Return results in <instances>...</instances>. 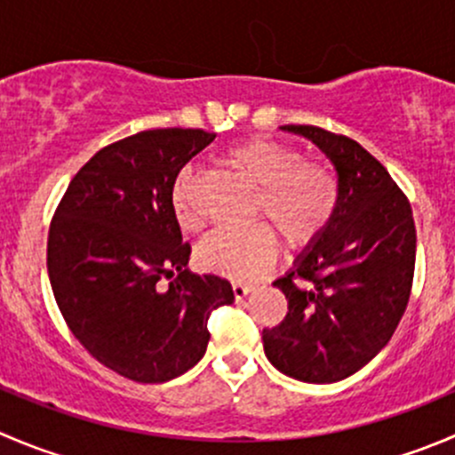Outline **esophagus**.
Listing matches in <instances>:
<instances>
[{
	"mask_svg": "<svg viewBox=\"0 0 455 455\" xmlns=\"http://www.w3.org/2000/svg\"><path fill=\"white\" fill-rule=\"evenodd\" d=\"M231 289H233V298H235V299L246 298V295L251 293V286L244 284V282H233Z\"/></svg>",
	"mask_w": 455,
	"mask_h": 455,
	"instance_id": "1",
	"label": "esophagus"
}]
</instances>
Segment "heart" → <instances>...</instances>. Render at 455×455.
I'll return each instance as SVG.
<instances>
[{"label": "heart", "instance_id": "heart-1", "mask_svg": "<svg viewBox=\"0 0 455 455\" xmlns=\"http://www.w3.org/2000/svg\"><path fill=\"white\" fill-rule=\"evenodd\" d=\"M224 160L258 187L253 215L267 218L289 249L315 242L338 211L339 188L333 171L320 162L304 160L291 144L258 135L228 147ZM193 191L196 171L184 169L173 184L171 204L178 222L188 231L200 227ZM273 228L264 222L218 228L197 246V264L237 282L255 280L277 255Z\"/></svg>", "mask_w": 455, "mask_h": 455}]
</instances>
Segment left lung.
Wrapping results in <instances>:
<instances>
[{
  "instance_id": "left-lung-1",
  "label": "left lung",
  "mask_w": 455,
  "mask_h": 455,
  "mask_svg": "<svg viewBox=\"0 0 455 455\" xmlns=\"http://www.w3.org/2000/svg\"><path fill=\"white\" fill-rule=\"evenodd\" d=\"M311 140L333 164V220L273 286L289 313L262 331L264 354L284 376L313 385L345 380L371 363L407 308L416 224L389 171L355 140L317 126H280Z\"/></svg>"
}]
</instances>
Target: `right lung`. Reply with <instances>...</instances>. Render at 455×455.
<instances>
[{"instance_id": "obj_1", "label": "right lung", "mask_w": 455, "mask_h": 455, "mask_svg": "<svg viewBox=\"0 0 455 455\" xmlns=\"http://www.w3.org/2000/svg\"><path fill=\"white\" fill-rule=\"evenodd\" d=\"M215 133L156 129L108 144L77 171L48 231V277L84 349L135 382H166L206 354V322L231 282L187 268L171 191ZM173 276L162 291L156 282Z\"/></svg>"}]
</instances>
